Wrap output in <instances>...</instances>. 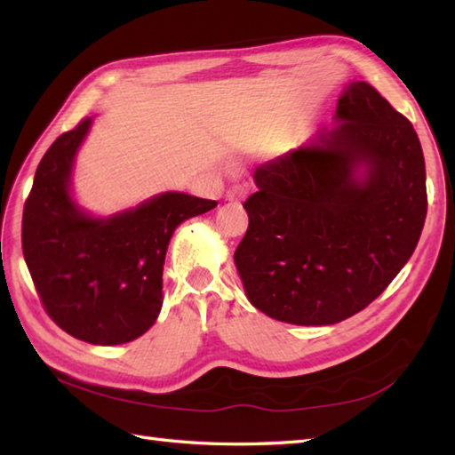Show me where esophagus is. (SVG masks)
Masks as SVG:
<instances>
[{"mask_svg": "<svg viewBox=\"0 0 455 455\" xmlns=\"http://www.w3.org/2000/svg\"><path fill=\"white\" fill-rule=\"evenodd\" d=\"M246 188H243V186H235V188H230L228 191H227V199L228 201H244V197H246Z\"/></svg>", "mask_w": 455, "mask_h": 455, "instance_id": "1", "label": "esophagus"}]
</instances>
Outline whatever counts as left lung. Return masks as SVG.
Masks as SVG:
<instances>
[{"label":"left lung","instance_id":"obj_1","mask_svg":"<svg viewBox=\"0 0 455 455\" xmlns=\"http://www.w3.org/2000/svg\"><path fill=\"white\" fill-rule=\"evenodd\" d=\"M332 127L254 170L235 252L248 301L275 321L326 326L360 313L409 262L427 219L417 131L365 82Z\"/></svg>","mask_w":455,"mask_h":455}]
</instances>
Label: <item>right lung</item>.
Masks as SVG:
<instances>
[{"label":"right lung","instance_id":"add662e5","mask_svg":"<svg viewBox=\"0 0 455 455\" xmlns=\"http://www.w3.org/2000/svg\"><path fill=\"white\" fill-rule=\"evenodd\" d=\"M92 124L88 117L58 137L38 164L23 209V256L48 316L62 331L117 346L156 323L170 240L183 220L217 201L166 191L108 217L92 215L72 188Z\"/></svg>","mask_w":455,"mask_h":455}]
</instances>
